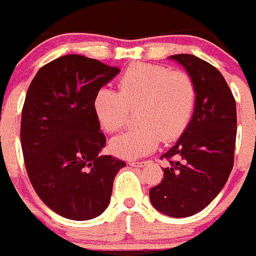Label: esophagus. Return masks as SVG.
<instances>
[{
    "instance_id": "1",
    "label": "esophagus",
    "mask_w": 256,
    "mask_h": 256,
    "mask_svg": "<svg viewBox=\"0 0 256 256\" xmlns=\"http://www.w3.org/2000/svg\"><path fill=\"white\" fill-rule=\"evenodd\" d=\"M128 164H130L131 166H145L148 164V162H134V160H130L128 162Z\"/></svg>"
}]
</instances>
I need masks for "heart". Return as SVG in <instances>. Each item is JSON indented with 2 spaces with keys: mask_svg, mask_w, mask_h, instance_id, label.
Returning <instances> with one entry per match:
<instances>
[{
  "mask_svg": "<svg viewBox=\"0 0 256 256\" xmlns=\"http://www.w3.org/2000/svg\"><path fill=\"white\" fill-rule=\"evenodd\" d=\"M196 86L184 72L152 64L131 66L118 80V92L101 87L92 101L93 114L107 132L125 125L128 110H136L138 128L110 142L114 154L126 159L152 152L160 140L172 142L182 135L192 117Z\"/></svg>",
  "mask_w": 256,
  "mask_h": 256,
  "instance_id": "b5f03b06",
  "label": "heart"
}]
</instances>
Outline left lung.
I'll list each match as a JSON object with an SVG mask.
<instances>
[{"mask_svg":"<svg viewBox=\"0 0 256 256\" xmlns=\"http://www.w3.org/2000/svg\"><path fill=\"white\" fill-rule=\"evenodd\" d=\"M196 86V104L187 128L162 155L169 161L162 183L150 188L154 208L170 217H188L208 206L234 166L236 104L225 78L210 63L190 54L172 56Z\"/></svg>","mask_w":256,"mask_h":256,"instance_id":"left-lung-1","label":"left lung"}]
</instances>
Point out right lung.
<instances>
[{
  "label": "right lung",
  "instance_id": "add662e5",
  "mask_svg": "<svg viewBox=\"0 0 256 256\" xmlns=\"http://www.w3.org/2000/svg\"><path fill=\"white\" fill-rule=\"evenodd\" d=\"M120 69L77 54L39 69L26 93L21 146L36 194L66 218L86 221L108 207L124 160L100 152L106 138L92 108L94 93Z\"/></svg>",
  "mask_w": 256,
  "mask_h": 256
}]
</instances>
